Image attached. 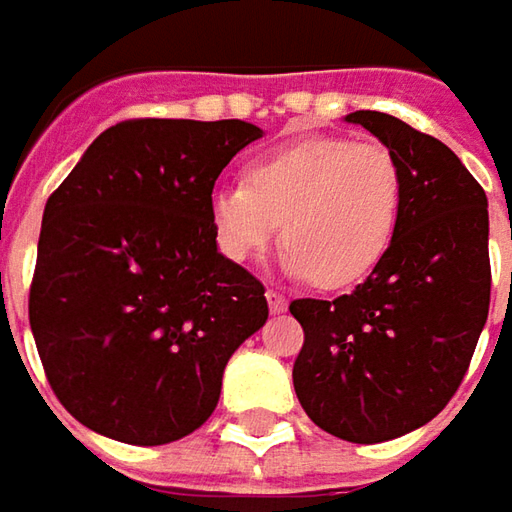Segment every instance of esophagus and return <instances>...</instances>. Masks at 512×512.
I'll return each mask as SVG.
<instances>
[{"instance_id":"obj_1","label":"esophagus","mask_w":512,"mask_h":512,"mask_svg":"<svg viewBox=\"0 0 512 512\" xmlns=\"http://www.w3.org/2000/svg\"><path fill=\"white\" fill-rule=\"evenodd\" d=\"M267 305H270V313H285L287 299L282 293H276V290H267Z\"/></svg>"}]
</instances>
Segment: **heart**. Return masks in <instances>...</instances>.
Here are the masks:
<instances>
[{
	"label": "heart",
	"mask_w": 512,
	"mask_h": 512,
	"mask_svg": "<svg viewBox=\"0 0 512 512\" xmlns=\"http://www.w3.org/2000/svg\"><path fill=\"white\" fill-rule=\"evenodd\" d=\"M404 179L379 142L302 136L245 168V185L210 196V225L233 262L262 256L282 222V267L339 290L367 279L399 236Z\"/></svg>",
	"instance_id": "1"
}]
</instances>
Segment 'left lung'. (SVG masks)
Wrapping results in <instances>:
<instances>
[{"mask_svg": "<svg viewBox=\"0 0 512 512\" xmlns=\"http://www.w3.org/2000/svg\"><path fill=\"white\" fill-rule=\"evenodd\" d=\"M344 122L396 156L402 227L353 293L290 302L305 330L293 387L330 436L376 444L427 424L459 390L490 307V222L482 185L444 142L379 110Z\"/></svg>", "mask_w": 512, "mask_h": 512, "instance_id": "left-lung-1", "label": "left lung"}]
</instances>
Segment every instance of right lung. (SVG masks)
Returning <instances> with one entry per match:
<instances>
[{
    "label": "right lung",
    "mask_w": 512,
    "mask_h": 512,
    "mask_svg": "<svg viewBox=\"0 0 512 512\" xmlns=\"http://www.w3.org/2000/svg\"><path fill=\"white\" fill-rule=\"evenodd\" d=\"M256 139L239 119H128L50 193L30 330L56 399L90 430L145 447L193 433L267 322L265 285L210 225L219 173Z\"/></svg>",
    "instance_id": "1"
}]
</instances>
